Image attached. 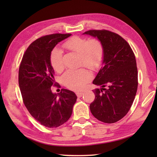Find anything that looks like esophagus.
Listing matches in <instances>:
<instances>
[{"label": "esophagus", "mask_w": 157, "mask_h": 157, "mask_svg": "<svg viewBox=\"0 0 157 157\" xmlns=\"http://www.w3.org/2000/svg\"><path fill=\"white\" fill-rule=\"evenodd\" d=\"M76 95H77V96H78V98H81L82 95H83V93H82V92H77L76 93Z\"/></svg>", "instance_id": "1"}]
</instances>
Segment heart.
Instances as JSON below:
<instances>
[{"label":"heart","mask_w":157,"mask_h":157,"mask_svg":"<svg viewBox=\"0 0 157 157\" xmlns=\"http://www.w3.org/2000/svg\"><path fill=\"white\" fill-rule=\"evenodd\" d=\"M63 47L68 52L79 55V63L91 70H96L102 63L104 48L97 39H89L81 36H73L63 44ZM50 62L55 71L60 73L64 68L62 50L55 48L50 56ZM92 75L85 68L66 71L62 76V82L66 87L73 90H81L91 79Z\"/></svg>","instance_id":"obj_1"}]
</instances>
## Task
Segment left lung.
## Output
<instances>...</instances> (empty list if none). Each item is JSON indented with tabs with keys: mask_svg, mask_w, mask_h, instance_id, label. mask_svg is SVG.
<instances>
[{
	"mask_svg": "<svg viewBox=\"0 0 157 157\" xmlns=\"http://www.w3.org/2000/svg\"><path fill=\"white\" fill-rule=\"evenodd\" d=\"M83 34L97 38L104 48L102 67L93 82L101 88L94 91L95 98L90 110L98 120L114 123L128 113L136 96L135 55L129 44L118 34L106 30H91Z\"/></svg>",
	"mask_w": 157,
	"mask_h": 157,
	"instance_id": "8db88e82",
	"label": "left lung"
}]
</instances>
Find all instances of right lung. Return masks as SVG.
Returning <instances> with one entry per match:
<instances>
[{
	"label": "right lung",
	"mask_w": 157,
	"mask_h": 157,
	"mask_svg": "<svg viewBox=\"0 0 157 157\" xmlns=\"http://www.w3.org/2000/svg\"><path fill=\"white\" fill-rule=\"evenodd\" d=\"M71 35L53 34L37 39L26 50L18 71V84L25 107L36 121L49 128L62 125L70 118L77 100L75 93L69 90L62 89L59 94L51 91V86L56 84L50 52Z\"/></svg>",
	"instance_id": "1"
}]
</instances>
